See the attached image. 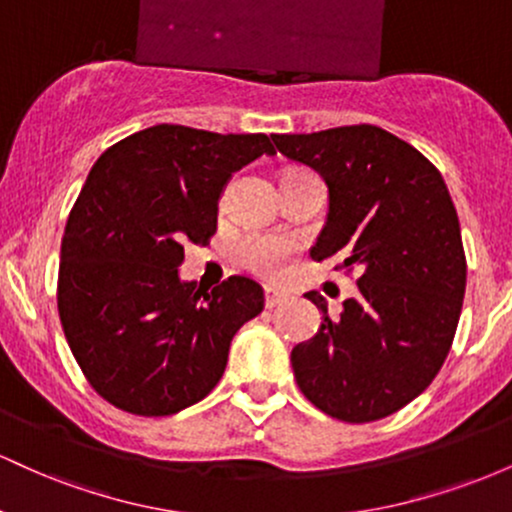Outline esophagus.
I'll use <instances>...</instances> for the list:
<instances>
[{
  "instance_id": "obj_1",
  "label": "esophagus",
  "mask_w": 512,
  "mask_h": 512,
  "mask_svg": "<svg viewBox=\"0 0 512 512\" xmlns=\"http://www.w3.org/2000/svg\"><path fill=\"white\" fill-rule=\"evenodd\" d=\"M286 298H289V293L274 289V286H267V289H264V305H267V308H276V305L284 303Z\"/></svg>"
}]
</instances>
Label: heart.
I'll use <instances>...</instances> for the list:
<instances>
[{"label": "heart", "mask_w": 512, "mask_h": 512, "mask_svg": "<svg viewBox=\"0 0 512 512\" xmlns=\"http://www.w3.org/2000/svg\"><path fill=\"white\" fill-rule=\"evenodd\" d=\"M240 260L248 269L260 276H279L293 255L291 238L279 233L248 236L240 243Z\"/></svg>", "instance_id": "b5f03b06"}]
</instances>
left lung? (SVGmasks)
I'll return each mask as SVG.
<instances>
[{
    "instance_id": "8db88e82",
    "label": "left lung",
    "mask_w": 512,
    "mask_h": 512,
    "mask_svg": "<svg viewBox=\"0 0 512 512\" xmlns=\"http://www.w3.org/2000/svg\"><path fill=\"white\" fill-rule=\"evenodd\" d=\"M276 149L327 185V219L310 248L358 269L356 298L293 346L291 366L317 409L349 424L395 414L419 397L448 356L462 313L467 262L443 175L375 125L274 134Z\"/></svg>"
}]
</instances>
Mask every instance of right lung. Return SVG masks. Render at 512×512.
Returning <instances> with one entry per match:
<instances>
[{"instance_id": "obj_1", "label": "right lung", "mask_w": 512, "mask_h": 512, "mask_svg": "<svg viewBox=\"0 0 512 512\" xmlns=\"http://www.w3.org/2000/svg\"><path fill=\"white\" fill-rule=\"evenodd\" d=\"M274 154L267 134L156 125L93 163L64 228L57 308L76 363L117 409L178 414L221 380L264 293L248 276L207 291L180 264L187 243L214 236L231 175Z\"/></svg>"}]
</instances>
